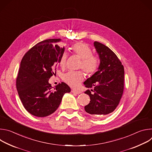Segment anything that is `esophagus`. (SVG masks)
<instances>
[{"label": "esophagus", "instance_id": "1", "mask_svg": "<svg viewBox=\"0 0 152 152\" xmlns=\"http://www.w3.org/2000/svg\"><path fill=\"white\" fill-rule=\"evenodd\" d=\"M72 92L74 94H80L82 92L80 91H77V90H72Z\"/></svg>", "mask_w": 152, "mask_h": 152}]
</instances>
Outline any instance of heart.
I'll return each instance as SVG.
<instances>
[{"instance_id": "obj_1", "label": "heart", "mask_w": 152, "mask_h": 152, "mask_svg": "<svg viewBox=\"0 0 152 152\" xmlns=\"http://www.w3.org/2000/svg\"><path fill=\"white\" fill-rule=\"evenodd\" d=\"M72 52L82 59L80 67L82 68L88 74L94 73L99 66V61L97 57L93 55L90 47L83 42H77L72 46ZM67 54L63 53L59 59V64L64 69L66 67ZM84 73L82 71L69 72L63 76L64 80L70 86L77 88L84 79Z\"/></svg>"}]
</instances>
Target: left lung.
Returning a JSON list of instances; mask_svg holds the SVG:
<instances>
[{"instance_id": "8db88e82", "label": "left lung", "mask_w": 152, "mask_h": 152, "mask_svg": "<svg viewBox=\"0 0 152 152\" xmlns=\"http://www.w3.org/2000/svg\"><path fill=\"white\" fill-rule=\"evenodd\" d=\"M94 46L100 64L97 71L83 83L86 88H94L85 91L89 95L90 102L84 108L93 116L106 115L119 104L124 89V70L117 55L109 48L97 41L94 42Z\"/></svg>"}]
</instances>
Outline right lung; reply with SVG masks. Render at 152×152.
I'll return each instance as SVG.
<instances>
[{
    "label": "right lung",
    "mask_w": 152,
    "mask_h": 152,
    "mask_svg": "<svg viewBox=\"0 0 152 152\" xmlns=\"http://www.w3.org/2000/svg\"><path fill=\"white\" fill-rule=\"evenodd\" d=\"M61 41V39H49L39 42L21 61L17 90L24 107L32 115L44 117L52 114L64 94L71 91L66 83H59L52 89L49 82L64 52V48L59 45Z\"/></svg>",
    "instance_id": "1"
}]
</instances>
